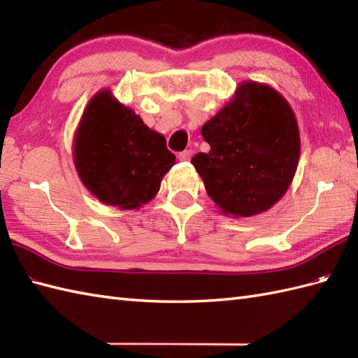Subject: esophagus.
<instances>
[{"instance_id":"34e87169","label":"esophagus","mask_w":358,"mask_h":358,"mask_svg":"<svg viewBox=\"0 0 358 358\" xmlns=\"http://www.w3.org/2000/svg\"><path fill=\"white\" fill-rule=\"evenodd\" d=\"M192 155H194V150L192 149H186L183 152H180L178 158L181 159V162H189V159L192 158Z\"/></svg>"}]
</instances>
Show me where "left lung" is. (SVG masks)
I'll return each instance as SVG.
<instances>
[{
	"label": "left lung",
	"mask_w": 358,
	"mask_h": 358,
	"mask_svg": "<svg viewBox=\"0 0 358 358\" xmlns=\"http://www.w3.org/2000/svg\"><path fill=\"white\" fill-rule=\"evenodd\" d=\"M208 154L191 163L224 215L271 209L291 186L300 158L295 113L275 89L243 81L231 101L201 127Z\"/></svg>",
	"instance_id": "1"
}]
</instances>
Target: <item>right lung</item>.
Here are the masks:
<instances>
[{
	"instance_id": "add662e5",
	"label": "right lung",
	"mask_w": 358,
	"mask_h": 358,
	"mask_svg": "<svg viewBox=\"0 0 358 358\" xmlns=\"http://www.w3.org/2000/svg\"><path fill=\"white\" fill-rule=\"evenodd\" d=\"M73 163L87 191L109 206L140 209L175 164L166 138L121 104L110 89L90 98L73 136Z\"/></svg>"
}]
</instances>
